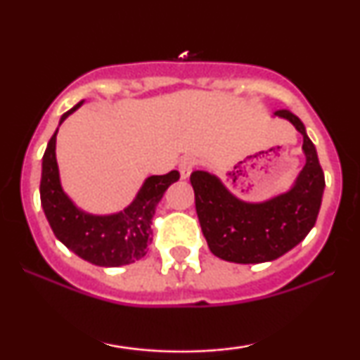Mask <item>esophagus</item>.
I'll return each mask as SVG.
<instances>
[{"instance_id": "obj_1", "label": "esophagus", "mask_w": 360, "mask_h": 360, "mask_svg": "<svg viewBox=\"0 0 360 360\" xmlns=\"http://www.w3.org/2000/svg\"><path fill=\"white\" fill-rule=\"evenodd\" d=\"M194 166H196V160H194L193 157H183V159L179 160V167H177V169H179L181 177L186 179V177L191 174Z\"/></svg>"}]
</instances>
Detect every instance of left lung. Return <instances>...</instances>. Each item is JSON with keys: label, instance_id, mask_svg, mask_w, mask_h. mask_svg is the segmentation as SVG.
I'll list each match as a JSON object with an SVG mask.
<instances>
[{"label": "left lung", "instance_id": "8db88e82", "mask_svg": "<svg viewBox=\"0 0 360 360\" xmlns=\"http://www.w3.org/2000/svg\"><path fill=\"white\" fill-rule=\"evenodd\" d=\"M274 115L286 118L303 135L307 164L289 191L262 203H247L210 172L194 171L189 177L210 250L229 262L260 264L281 257L307 237L320 212L325 176L316 148L296 115L288 110Z\"/></svg>", "mask_w": 360, "mask_h": 360}]
</instances>
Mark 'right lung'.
I'll return each instance as SVG.
<instances>
[{
  "mask_svg": "<svg viewBox=\"0 0 360 360\" xmlns=\"http://www.w3.org/2000/svg\"><path fill=\"white\" fill-rule=\"evenodd\" d=\"M82 103L65 111L59 123ZM57 130L45 148L40 179V201L53 235L74 254L94 266L118 267L142 259L152 242L150 225L155 206L169 186L179 179V172L171 171L164 176L147 177L135 200L120 213L105 217L89 214L77 208L60 186L56 159Z\"/></svg>",
  "mask_w": 360,
  "mask_h": 360,
  "instance_id": "obj_1",
  "label": "right lung"
}]
</instances>
